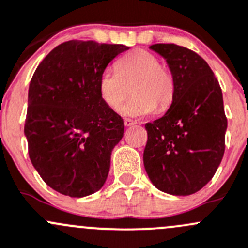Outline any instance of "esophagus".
<instances>
[{"instance_id": "1", "label": "esophagus", "mask_w": 248, "mask_h": 248, "mask_svg": "<svg viewBox=\"0 0 248 248\" xmlns=\"http://www.w3.org/2000/svg\"><path fill=\"white\" fill-rule=\"evenodd\" d=\"M124 126L129 127V126H133V124H136L137 122L133 121V120H131V119H124Z\"/></svg>"}]
</instances>
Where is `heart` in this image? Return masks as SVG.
<instances>
[{
    "label": "heart",
    "instance_id": "obj_1",
    "mask_svg": "<svg viewBox=\"0 0 248 248\" xmlns=\"http://www.w3.org/2000/svg\"><path fill=\"white\" fill-rule=\"evenodd\" d=\"M132 88L133 97L122 107V114L143 117L154 114L157 105L167 108L174 95V78L155 54L144 49L128 53L117 62L116 70L100 74L98 88L105 105L119 109Z\"/></svg>",
    "mask_w": 248,
    "mask_h": 248
}]
</instances>
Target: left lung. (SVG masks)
Returning a JSON list of instances; mask_svg holds the SVG:
<instances>
[{
    "instance_id": "8db88e82",
    "label": "left lung",
    "mask_w": 248,
    "mask_h": 248,
    "mask_svg": "<svg viewBox=\"0 0 248 248\" xmlns=\"http://www.w3.org/2000/svg\"><path fill=\"white\" fill-rule=\"evenodd\" d=\"M150 48L162 55L174 78L165 115L145 124L144 167L158 190L186 196L215 175L225 150L228 121L218 80L198 53L174 43Z\"/></svg>"
}]
</instances>
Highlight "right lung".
I'll return each instance as SVG.
<instances>
[{
    "mask_svg": "<svg viewBox=\"0 0 248 248\" xmlns=\"http://www.w3.org/2000/svg\"><path fill=\"white\" fill-rule=\"evenodd\" d=\"M124 45L71 40L40 63L29 86L24 133L29 157L58 193L83 198L99 190L110 170L124 120L104 104L100 74Z\"/></svg>",
    "mask_w": 248,
    "mask_h": 248,
    "instance_id": "obj_1",
    "label": "right lung"
}]
</instances>
